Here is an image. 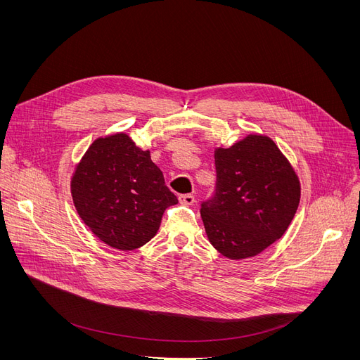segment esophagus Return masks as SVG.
Here are the masks:
<instances>
[{
	"label": "esophagus",
	"instance_id": "esophagus-1",
	"mask_svg": "<svg viewBox=\"0 0 360 360\" xmlns=\"http://www.w3.org/2000/svg\"><path fill=\"white\" fill-rule=\"evenodd\" d=\"M179 201L184 205H193L195 202V197L193 194H182L179 195Z\"/></svg>",
	"mask_w": 360,
	"mask_h": 360
}]
</instances>
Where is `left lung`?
Returning <instances> with one entry per match:
<instances>
[{
	"instance_id": "1",
	"label": "left lung",
	"mask_w": 360,
	"mask_h": 360,
	"mask_svg": "<svg viewBox=\"0 0 360 360\" xmlns=\"http://www.w3.org/2000/svg\"><path fill=\"white\" fill-rule=\"evenodd\" d=\"M217 188L202 202L207 238L226 258H251L288 231L300 200L289 159L264 134H248L229 148L216 147Z\"/></svg>"
}]
</instances>
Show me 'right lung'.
Returning <instances> with one entry per match:
<instances>
[{"label":"right lung","mask_w":360,"mask_h":360,"mask_svg":"<svg viewBox=\"0 0 360 360\" xmlns=\"http://www.w3.org/2000/svg\"><path fill=\"white\" fill-rule=\"evenodd\" d=\"M71 195L87 228L110 248L132 251L153 238L178 204L162 170L125 132L94 140L71 176Z\"/></svg>","instance_id":"right-lung-1"}]
</instances>
